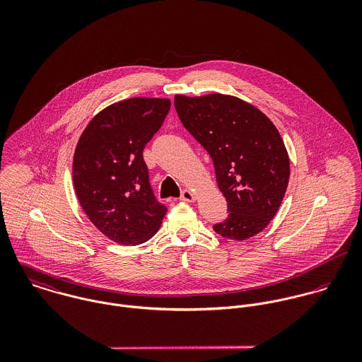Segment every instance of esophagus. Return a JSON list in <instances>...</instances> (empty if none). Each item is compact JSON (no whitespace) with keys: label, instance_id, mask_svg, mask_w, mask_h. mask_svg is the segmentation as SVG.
<instances>
[{"label":"esophagus","instance_id":"34e87169","mask_svg":"<svg viewBox=\"0 0 362 362\" xmlns=\"http://www.w3.org/2000/svg\"><path fill=\"white\" fill-rule=\"evenodd\" d=\"M180 199L185 201V202H194L195 201V195L189 189H184V191H181Z\"/></svg>","mask_w":362,"mask_h":362}]
</instances>
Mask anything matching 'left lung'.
<instances>
[{"label": "left lung", "instance_id": "left-lung-1", "mask_svg": "<svg viewBox=\"0 0 362 362\" xmlns=\"http://www.w3.org/2000/svg\"><path fill=\"white\" fill-rule=\"evenodd\" d=\"M188 132L213 160L228 216L213 230L244 241L260 233L277 213L290 178V160L273 122L252 104L226 95L175 96Z\"/></svg>", "mask_w": 362, "mask_h": 362}]
</instances>
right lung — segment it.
I'll return each mask as SVG.
<instances>
[{"mask_svg": "<svg viewBox=\"0 0 362 362\" xmlns=\"http://www.w3.org/2000/svg\"><path fill=\"white\" fill-rule=\"evenodd\" d=\"M168 99L111 104L85 128L74 156V187L90 221L117 244L151 240L167 213L153 194L144 149L170 110Z\"/></svg>", "mask_w": 362, "mask_h": 362, "instance_id": "obj_1", "label": "right lung"}]
</instances>
